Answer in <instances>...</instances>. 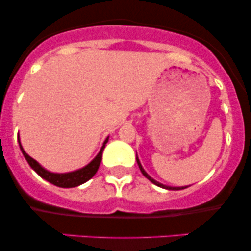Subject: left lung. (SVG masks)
Wrapping results in <instances>:
<instances>
[{
  "label": "left lung",
  "mask_w": 251,
  "mask_h": 251,
  "mask_svg": "<svg viewBox=\"0 0 251 251\" xmlns=\"http://www.w3.org/2000/svg\"><path fill=\"white\" fill-rule=\"evenodd\" d=\"M137 163H138V165H139V169H140V171H142V174H143L144 176H145V177L148 178V179H149L150 181H152V183L155 184V185H157V186H159V188H163V189H168V190H183V189L188 188V186H179V188H174V186H166V185H164V184H160L159 181L154 180L153 178H151V177H150V176H149L148 174H146V172H145V170L143 169L142 164H140V162H139V159H138V155H137Z\"/></svg>",
  "instance_id": "left-lung-1"
}]
</instances>
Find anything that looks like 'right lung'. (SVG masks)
Segmentation results:
<instances>
[{"label": "right lung", "instance_id": "add662e5", "mask_svg": "<svg viewBox=\"0 0 251 251\" xmlns=\"http://www.w3.org/2000/svg\"><path fill=\"white\" fill-rule=\"evenodd\" d=\"M107 140L108 138L105 140V143H103L102 148L100 150L99 153L97 154V157L94 158L88 165H86L85 168L80 170H76V171L68 172V174H54V172L47 171V170L43 169L35 159H33L30 155L25 153L24 148L21 146V143H20V139H19V144H20V149H21L25 160H27L28 164L30 165V168L33 169L34 171L40 176V177L43 178V179H46L47 181H50L51 184H54V185L60 186V188H75V186H79L81 185V184L86 183V181L91 179V178L97 174L100 163H101L102 151L103 149H105V145L106 143H107Z\"/></svg>", "mask_w": 251, "mask_h": 251}]
</instances>
